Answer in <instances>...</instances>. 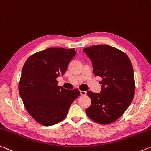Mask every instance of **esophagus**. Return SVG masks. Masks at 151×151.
<instances>
[{
    "mask_svg": "<svg viewBox=\"0 0 151 151\" xmlns=\"http://www.w3.org/2000/svg\"><path fill=\"white\" fill-rule=\"evenodd\" d=\"M80 95H81V96H86V95L87 94V92H86V91H80Z\"/></svg>",
    "mask_w": 151,
    "mask_h": 151,
    "instance_id": "obj_1",
    "label": "esophagus"
}]
</instances>
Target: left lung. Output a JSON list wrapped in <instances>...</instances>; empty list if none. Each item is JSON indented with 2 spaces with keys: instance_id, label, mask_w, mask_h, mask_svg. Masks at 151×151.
Segmentation results:
<instances>
[{
  "instance_id": "1",
  "label": "left lung",
  "mask_w": 151,
  "mask_h": 151,
  "mask_svg": "<svg viewBox=\"0 0 151 151\" xmlns=\"http://www.w3.org/2000/svg\"><path fill=\"white\" fill-rule=\"evenodd\" d=\"M83 51L91 60L95 75L103 78L101 93L87 92L91 104L86 114L99 124H111L121 117L133 99V65L126 54L109 45H96Z\"/></svg>"
}]
</instances>
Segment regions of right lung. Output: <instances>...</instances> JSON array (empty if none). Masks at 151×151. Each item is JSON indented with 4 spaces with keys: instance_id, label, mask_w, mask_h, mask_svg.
<instances>
[{
    "instance_id": "1",
    "label": "right lung",
    "mask_w": 151,
    "mask_h": 151,
    "mask_svg": "<svg viewBox=\"0 0 151 151\" xmlns=\"http://www.w3.org/2000/svg\"><path fill=\"white\" fill-rule=\"evenodd\" d=\"M75 48L50 47L34 53L23 65L18 90L24 105L34 120L44 126L64 119L78 97V89L58 86L56 78L64 74L75 56Z\"/></svg>"
}]
</instances>
